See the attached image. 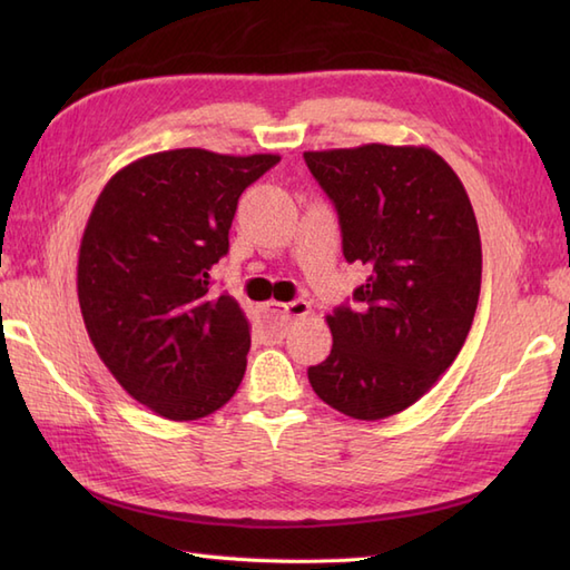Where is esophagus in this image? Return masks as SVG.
I'll return each mask as SVG.
<instances>
[{
    "label": "esophagus",
    "instance_id": "esophagus-1",
    "mask_svg": "<svg viewBox=\"0 0 570 570\" xmlns=\"http://www.w3.org/2000/svg\"><path fill=\"white\" fill-rule=\"evenodd\" d=\"M308 311H311L308 301H292V304H276V301H272V304L262 306L264 335L269 337L272 343H278L286 335L292 321L308 316Z\"/></svg>",
    "mask_w": 570,
    "mask_h": 570
}]
</instances>
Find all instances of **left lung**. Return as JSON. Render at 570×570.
Listing matches in <instances>:
<instances>
[{"label": "left lung", "mask_w": 570, "mask_h": 570, "mask_svg": "<svg viewBox=\"0 0 570 570\" xmlns=\"http://www.w3.org/2000/svg\"><path fill=\"white\" fill-rule=\"evenodd\" d=\"M337 210L355 306L325 316L333 350L308 367L325 404L360 421L409 409L453 365L475 318L480 229L458 174L429 147L306 151Z\"/></svg>", "instance_id": "1"}]
</instances>
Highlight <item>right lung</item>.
<instances>
[{
    "instance_id": "add662e5",
    "label": "right lung",
    "mask_w": 570,
    "mask_h": 570,
    "mask_svg": "<svg viewBox=\"0 0 570 570\" xmlns=\"http://www.w3.org/2000/svg\"><path fill=\"white\" fill-rule=\"evenodd\" d=\"M282 159L171 149L107 180L85 225L78 301L122 390L171 421L225 406L245 377L249 321L210 292L242 190Z\"/></svg>"
}]
</instances>
